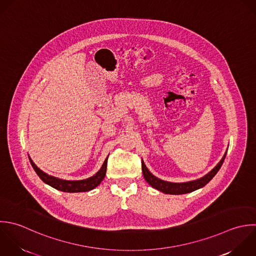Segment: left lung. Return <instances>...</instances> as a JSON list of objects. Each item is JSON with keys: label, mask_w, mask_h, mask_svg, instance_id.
I'll return each instance as SVG.
<instances>
[{"label": "left lung", "mask_w": 256, "mask_h": 256, "mask_svg": "<svg viewBox=\"0 0 256 256\" xmlns=\"http://www.w3.org/2000/svg\"><path fill=\"white\" fill-rule=\"evenodd\" d=\"M226 156V152L224 154V158H222V160L216 164V166L210 170L208 174H206L204 176L196 180H192V182H164L162 180L158 178L156 176H154L152 174H150V172L148 170V168L146 166L144 162H142V174L144 180H146V182L148 184H150L154 188H156L158 190L164 192V194H188L192 192H194L198 188H204L206 184H208L214 176L218 174V172L220 170V168H222L224 158Z\"/></svg>", "instance_id": "1"}]
</instances>
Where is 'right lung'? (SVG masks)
Returning <instances> with one entry per match:
<instances>
[{"label": "right lung", "mask_w": 256, "mask_h": 256, "mask_svg": "<svg viewBox=\"0 0 256 256\" xmlns=\"http://www.w3.org/2000/svg\"><path fill=\"white\" fill-rule=\"evenodd\" d=\"M30 158L32 168L34 170L36 174L40 176V178L44 184L50 186L52 188H54L58 190L64 192H82L92 190L102 182V180L104 178L106 172L108 158L104 160L100 170L94 176H92L86 180H60V178L48 176V174L44 172L34 164V162L30 160V158Z\"/></svg>", "instance_id": "add662e5"}]
</instances>
